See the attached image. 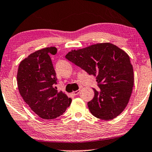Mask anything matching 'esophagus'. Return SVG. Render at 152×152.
Wrapping results in <instances>:
<instances>
[{
  "mask_svg": "<svg viewBox=\"0 0 152 152\" xmlns=\"http://www.w3.org/2000/svg\"><path fill=\"white\" fill-rule=\"evenodd\" d=\"M80 89H79V90H77V91H73V92H72V94H73L74 95H78V94H79V93H80Z\"/></svg>",
  "mask_w": 152,
  "mask_h": 152,
  "instance_id": "34e87169",
  "label": "esophagus"
}]
</instances>
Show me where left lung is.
Masks as SVG:
<instances>
[{
  "label": "left lung",
  "instance_id": "1",
  "mask_svg": "<svg viewBox=\"0 0 152 152\" xmlns=\"http://www.w3.org/2000/svg\"><path fill=\"white\" fill-rule=\"evenodd\" d=\"M66 58L96 78L100 90L88 102L95 117L110 120L120 115L129 101L134 86L133 66L123 50L101 43L70 50Z\"/></svg>",
  "mask_w": 152,
  "mask_h": 152
}]
</instances>
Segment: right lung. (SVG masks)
Segmentation results:
<instances>
[{
  "instance_id": "right-lung-1",
  "label": "right lung",
  "mask_w": 152,
  "mask_h": 152,
  "mask_svg": "<svg viewBox=\"0 0 152 152\" xmlns=\"http://www.w3.org/2000/svg\"><path fill=\"white\" fill-rule=\"evenodd\" d=\"M57 50L55 47L39 50L23 59L18 68L20 95L31 110L45 120L62 115L72 102L65 93L54 87L57 77L50 55H55Z\"/></svg>"
}]
</instances>
